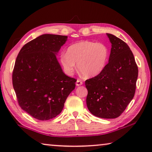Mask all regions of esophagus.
<instances>
[{
  "mask_svg": "<svg viewBox=\"0 0 152 152\" xmlns=\"http://www.w3.org/2000/svg\"><path fill=\"white\" fill-rule=\"evenodd\" d=\"M76 86H80V85H83V81H82L81 80H80V79H78V80H76Z\"/></svg>",
  "mask_w": 152,
  "mask_h": 152,
  "instance_id": "esophagus-1",
  "label": "esophagus"
}]
</instances>
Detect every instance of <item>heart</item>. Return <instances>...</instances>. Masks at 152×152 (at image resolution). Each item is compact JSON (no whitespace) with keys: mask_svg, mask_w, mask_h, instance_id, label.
<instances>
[{"mask_svg":"<svg viewBox=\"0 0 152 152\" xmlns=\"http://www.w3.org/2000/svg\"><path fill=\"white\" fill-rule=\"evenodd\" d=\"M109 57V49L102 42L80 41L67 48L66 54L59 56V63L67 75L74 73L77 63L78 71L85 77L91 78L102 73Z\"/></svg>","mask_w":152,"mask_h":152,"instance_id":"obj_1","label":"heart"}]
</instances>
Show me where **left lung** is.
Listing matches in <instances>:
<instances>
[{"instance_id":"left-lung-1","label":"left lung","mask_w":152,"mask_h":152,"mask_svg":"<svg viewBox=\"0 0 152 152\" xmlns=\"http://www.w3.org/2000/svg\"><path fill=\"white\" fill-rule=\"evenodd\" d=\"M107 35L112 43L109 62L102 73L85 81L86 105L95 116L115 118L134 97L138 67L128 45L114 35Z\"/></svg>"}]
</instances>
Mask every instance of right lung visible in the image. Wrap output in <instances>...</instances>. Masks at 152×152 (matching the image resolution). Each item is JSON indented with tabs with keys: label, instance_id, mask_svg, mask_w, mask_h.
<instances>
[{
	"label": "right lung",
	"instance_id": "obj_1",
	"mask_svg": "<svg viewBox=\"0 0 152 152\" xmlns=\"http://www.w3.org/2000/svg\"><path fill=\"white\" fill-rule=\"evenodd\" d=\"M67 36L42 34L23 46L17 57L12 81L21 109L39 120L61 112L76 80L66 76L56 54Z\"/></svg>",
	"mask_w": 152,
	"mask_h": 152
}]
</instances>
